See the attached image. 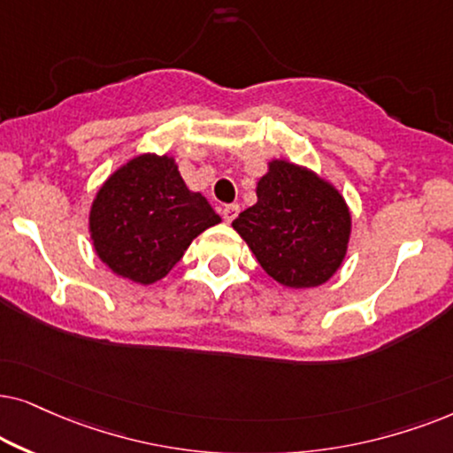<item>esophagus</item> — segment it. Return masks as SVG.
Masks as SVG:
<instances>
[{"label": "esophagus", "mask_w": 453, "mask_h": 453, "mask_svg": "<svg viewBox=\"0 0 453 453\" xmlns=\"http://www.w3.org/2000/svg\"><path fill=\"white\" fill-rule=\"evenodd\" d=\"M238 213H240L238 204H226V207H223V211H221V215H223V219H226V223H232L238 217Z\"/></svg>", "instance_id": "1"}]
</instances>
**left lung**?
Masks as SVG:
<instances>
[{
  "label": "left lung",
  "mask_w": 453,
  "mask_h": 453,
  "mask_svg": "<svg viewBox=\"0 0 453 453\" xmlns=\"http://www.w3.org/2000/svg\"><path fill=\"white\" fill-rule=\"evenodd\" d=\"M232 227L265 273L286 288H317L346 258L352 213L342 192L311 167L271 159L257 182V203Z\"/></svg>",
  "instance_id": "8db88e82"
}]
</instances>
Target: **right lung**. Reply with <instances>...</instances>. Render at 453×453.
<instances>
[{
    "label": "right lung",
    "mask_w": 453,
    "mask_h": 453,
    "mask_svg": "<svg viewBox=\"0 0 453 453\" xmlns=\"http://www.w3.org/2000/svg\"><path fill=\"white\" fill-rule=\"evenodd\" d=\"M219 221L207 198L186 186L173 157L142 153L99 186L88 236L107 269L153 286L176 267L192 240Z\"/></svg>",
    "instance_id": "1"
}]
</instances>
